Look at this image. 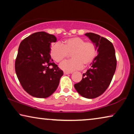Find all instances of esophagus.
<instances>
[{
  "mask_svg": "<svg viewBox=\"0 0 134 134\" xmlns=\"http://www.w3.org/2000/svg\"><path fill=\"white\" fill-rule=\"evenodd\" d=\"M69 74H71V72H64V74H65V75Z\"/></svg>",
  "mask_w": 134,
  "mask_h": 134,
  "instance_id": "34e87169",
  "label": "esophagus"
}]
</instances>
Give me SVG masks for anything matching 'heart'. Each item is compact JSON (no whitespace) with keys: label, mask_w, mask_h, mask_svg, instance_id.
I'll use <instances>...</instances> for the list:
<instances>
[{"label":"heart","mask_w":134,"mask_h":134,"mask_svg":"<svg viewBox=\"0 0 134 134\" xmlns=\"http://www.w3.org/2000/svg\"><path fill=\"white\" fill-rule=\"evenodd\" d=\"M69 54H71L72 59L63 61L59 66L66 72H72L82 68L83 65H91L97 55V48L94 43L79 37L54 43L50 48V55L55 62H60Z\"/></svg>","instance_id":"b5f03b06"}]
</instances>
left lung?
I'll use <instances>...</instances> for the list:
<instances>
[{
  "label": "left lung",
  "mask_w": 134,
  "mask_h": 134,
  "mask_svg": "<svg viewBox=\"0 0 134 134\" xmlns=\"http://www.w3.org/2000/svg\"><path fill=\"white\" fill-rule=\"evenodd\" d=\"M97 48L98 55L91 63V68L83 74L80 82L74 85L77 92L83 97L94 98L103 94L109 86L117 66L113 44L107 38L98 34H85Z\"/></svg>",
  "instance_id": "8db88e82"
}]
</instances>
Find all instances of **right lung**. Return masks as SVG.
<instances>
[{"label": "right lung", "mask_w": 134, "mask_h": 134, "mask_svg": "<svg viewBox=\"0 0 134 134\" xmlns=\"http://www.w3.org/2000/svg\"><path fill=\"white\" fill-rule=\"evenodd\" d=\"M53 34L37 32L21 42L15 62V71L24 90L32 97L47 98L57 90L63 72L50 55Z\"/></svg>", "instance_id": "1"}]
</instances>
